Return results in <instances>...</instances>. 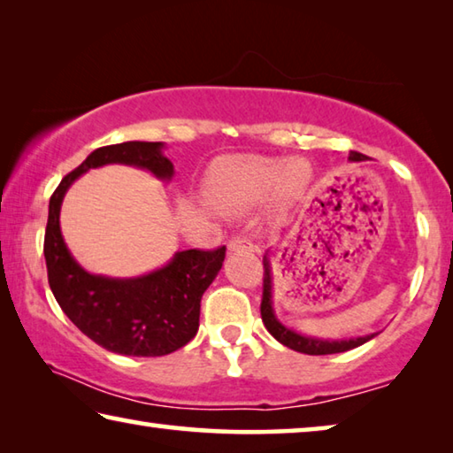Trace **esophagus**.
<instances>
[{"mask_svg":"<svg viewBox=\"0 0 453 453\" xmlns=\"http://www.w3.org/2000/svg\"><path fill=\"white\" fill-rule=\"evenodd\" d=\"M227 250L229 251H259L257 245L251 240H248V237H243V235L232 237V240H229V243H227Z\"/></svg>","mask_w":453,"mask_h":453,"instance_id":"esophagus-1","label":"esophagus"}]
</instances>
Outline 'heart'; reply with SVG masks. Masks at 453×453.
<instances>
[{"label":"heart","mask_w":453,"mask_h":453,"mask_svg":"<svg viewBox=\"0 0 453 453\" xmlns=\"http://www.w3.org/2000/svg\"><path fill=\"white\" fill-rule=\"evenodd\" d=\"M311 165L305 159L270 156L221 157L205 180L208 202L221 211H243L273 194L278 203H289L308 189Z\"/></svg>","instance_id":"b5f03b06"}]
</instances>
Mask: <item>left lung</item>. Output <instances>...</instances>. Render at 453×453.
Segmentation results:
<instances>
[{
    "label": "left lung",
    "mask_w": 453,
    "mask_h": 453,
    "mask_svg": "<svg viewBox=\"0 0 453 453\" xmlns=\"http://www.w3.org/2000/svg\"><path fill=\"white\" fill-rule=\"evenodd\" d=\"M367 156L359 151H351L349 153V162H365ZM272 265H270V259L267 256L264 257V296H262V319H264V326L267 332H270L275 340L283 346L294 349V351H300V354H308V356H327V354H342V351H348V349H354L357 346H362V343L370 342L372 335H364V337H349V340H319V337H310V335H302L294 332V329H289L278 321L272 308Z\"/></svg>",
    "instance_id": "left-lung-1"
}]
</instances>
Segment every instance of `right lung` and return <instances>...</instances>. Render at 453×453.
Segmentation results:
<instances>
[{"mask_svg":"<svg viewBox=\"0 0 453 453\" xmlns=\"http://www.w3.org/2000/svg\"><path fill=\"white\" fill-rule=\"evenodd\" d=\"M162 150V142H124L97 148L61 180L50 199L43 256L53 296L80 332L121 356H167L194 340L199 327V302L221 270L226 245L208 251H178L170 264L142 278H105L86 272L72 257L59 229V210L65 191L91 167L124 164L148 170L159 180H172L173 164Z\"/></svg>","mask_w":453,"mask_h":453,"instance_id":"add662e5","label":"right lung"}]
</instances>
